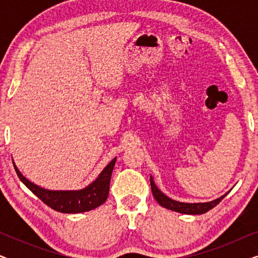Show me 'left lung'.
<instances>
[{
  "instance_id": "obj_1",
  "label": "left lung",
  "mask_w": 258,
  "mask_h": 258,
  "mask_svg": "<svg viewBox=\"0 0 258 258\" xmlns=\"http://www.w3.org/2000/svg\"><path fill=\"white\" fill-rule=\"evenodd\" d=\"M150 185H151V191H153L155 200L157 201V203L160 204V206H162L163 208H167L169 210L176 211V213L186 214V215H201V214L207 213V211L213 209L214 207H216L217 204L220 203L231 190L230 189L228 192H225L224 195H222L221 197H218V199L214 201H210V202L184 203V202H179V201L172 200L170 197L165 195V194L162 192L161 190L157 188V185L155 184L153 176H150Z\"/></svg>"
}]
</instances>
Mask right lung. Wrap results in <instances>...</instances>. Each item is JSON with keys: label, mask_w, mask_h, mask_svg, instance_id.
<instances>
[{"label": "right lung", "mask_w": 258, "mask_h": 258, "mask_svg": "<svg viewBox=\"0 0 258 258\" xmlns=\"http://www.w3.org/2000/svg\"><path fill=\"white\" fill-rule=\"evenodd\" d=\"M115 163L116 157L112 158V161H110V163L101 171V174L97 176L95 181L88 184L86 188L79 190L44 189L24 177L15 163H14V168H15V171L21 182L51 209L63 214H80L93 210L107 201Z\"/></svg>", "instance_id": "add662e5"}]
</instances>
